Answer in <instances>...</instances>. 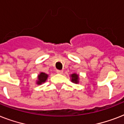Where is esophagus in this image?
Instances as JSON below:
<instances>
[{
    "instance_id": "34e87169",
    "label": "esophagus",
    "mask_w": 124,
    "mask_h": 124,
    "mask_svg": "<svg viewBox=\"0 0 124 124\" xmlns=\"http://www.w3.org/2000/svg\"><path fill=\"white\" fill-rule=\"evenodd\" d=\"M56 73L58 74H62L63 73V71L62 70H56Z\"/></svg>"
}]
</instances>
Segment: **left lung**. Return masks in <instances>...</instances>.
I'll return each instance as SVG.
<instances>
[{"mask_svg":"<svg viewBox=\"0 0 124 124\" xmlns=\"http://www.w3.org/2000/svg\"><path fill=\"white\" fill-rule=\"evenodd\" d=\"M71 81L74 84H78L79 83V75L77 73H73L70 75Z\"/></svg>","mask_w":124,"mask_h":124,"instance_id":"left-lung-1","label":"left lung"}]
</instances>
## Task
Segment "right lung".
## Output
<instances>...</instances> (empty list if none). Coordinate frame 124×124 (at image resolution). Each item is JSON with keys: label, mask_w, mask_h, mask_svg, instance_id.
Wrapping results in <instances>:
<instances>
[{"label": "right lung", "mask_w": 124, "mask_h": 124, "mask_svg": "<svg viewBox=\"0 0 124 124\" xmlns=\"http://www.w3.org/2000/svg\"><path fill=\"white\" fill-rule=\"evenodd\" d=\"M48 77L49 76L47 74L43 73V72L40 73V74H39L37 76V80L36 81V84L38 85L42 84L44 82H46Z\"/></svg>", "instance_id": "1"}]
</instances>
